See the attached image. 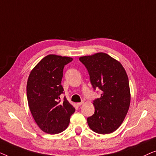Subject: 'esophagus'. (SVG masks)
<instances>
[{
  "mask_svg": "<svg viewBox=\"0 0 156 156\" xmlns=\"http://www.w3.org/2000/svg\"><path fill=\"white\" fill-rule=\"evenodd\" d=\"M83 104H84V101H81V102H79V103H77L76 104H77L78 106H80L81 105H82Z\"/></svg>",
  "mask_w": 156,
  "mask_h": 156,
  "instance_id": "34e87169",
  "label": "esophagus"
}]
</instances>
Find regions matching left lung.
<instances>
[{"mask_svg":"<svg viewBox=\"0 0 156 156\" xmlns=\"http://www.w3.org/2000/svg\"><path fill=\"white\" fill-rule=\"evenodd\" d=\"M94 90L99 89L100 98L94 100V114L87 118L90 129L99 134L114 132L126 116L131 95L129 79L121 64L106 53L81 57Z\"/></svg>","mask_w":156,"mask_h":156,"instance_id":"left-lung-1","label":"left lung"}]
</instances>
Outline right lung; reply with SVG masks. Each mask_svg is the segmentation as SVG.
<instances>
[{
    "mask_svg": "<svg viewBox=\"0 0 156 156\" xmlns=\"http://www.w3.org/2000/svg\"><path fill=\"white\" fill-rule=\"evenodd\" d=\"M73 59L49 55L34 67L27 83V98L31 114L40 129L56 134L67 129L75 108L65 97L61 84L64 67Z\"/></svg>",
    "mask_w": 156,
    "mask_h": 156,
    "instance_id": "right-lung-1",
    "label": "right lung"
}]
</instances>
